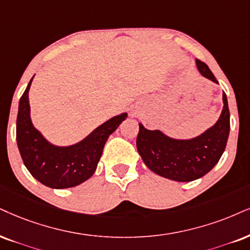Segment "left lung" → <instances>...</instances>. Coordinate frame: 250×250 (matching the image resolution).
Returning a JSON list of instances; mask_svg holds the SVG:
<instances>
[{
  "mask_svg": "<svg viewBox=\"0 0 250 250\" xmlns=\"http://www.w3.org/2000/svg\"><path fill=\"white\" fill-rule=\"evenodd\" d=\"M198 72L218 83L208 66L196 59ZM218 122L198 137L188 140L172 139L159 130H147L139 124L137 148L145 165L160 176L177 182L195 181L217 165L226 148L229 134V109L226 94Z\"/></svg>",
  "mask_w": 250,
  "mask_h": 250,
  "instance_id": "obj_1",
  "label": "left lung"
}]
</instances>
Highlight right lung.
<instances>
[{
    "label": "right lung",
    "instance_id": "1",
    "mask_svg": "<svg viewBox=\"0 0 250 250\" xmlns=\"http://www.w3.org/2000/svg\"><path fill=\"white\" fill-rule=\"evenodd\" d=\"M33 78L18 105L16 139L24 165L37 181L52 189L79 186L92 176L107 138L124 122L127 113H120L106 120L78 144L67 147L54 146L31 122L29 90Z\"/></svg>",
    "mask_w": 250,
    "mask_h": 250
}]
</instances>
